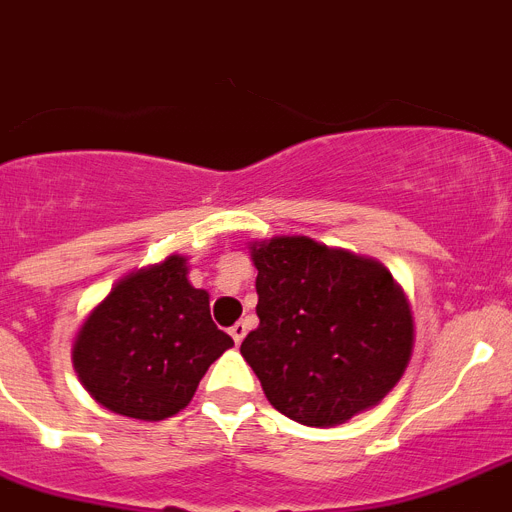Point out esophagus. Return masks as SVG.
I'll use <instances>...</instances> for the list:
<instances>
[{
    "label": "esophagus",
    "instance_id": "esophagus-1",
    "mask_svg": "<svg viewBox=\"0 0 512 512\" xmlns=\"http://www.w3.org/2000/svg\"><path fill=\"white\" fill-rule=\"evenodd\" d=\"M247 322H236L234 328H231V338H234V343L239 346V343L244 341V336H247Z\"/></svg>",
    "mask_w": 512,
    "mask_h": 512
}]
</instances>
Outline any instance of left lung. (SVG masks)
I'll list each match as a JSON object with an SVG mask.
<instances>
[{
	"label": "left lung",
	"mask_w": 512,
	"mask_h": 512,
	"mask_svg": "<svg viewBox=\"0 0 512 512\" xmlns=\"http://www.w3.org/2000/svg\"><path fill=\"white\" fill-rule=\"evenodd\" d=\"M260 325L242 341L273 409L336 427L395 388L414 351V312L380 260L309 236L249 242Z\"/></svg>",
	"instance_id": "left-lung-1"
}]
</instances>
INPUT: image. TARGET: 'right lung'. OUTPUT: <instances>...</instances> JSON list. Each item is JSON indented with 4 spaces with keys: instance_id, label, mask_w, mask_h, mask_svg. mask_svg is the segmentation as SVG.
<instances>
[{
    "instance_id": "1",
    "label": "right lung",
    "mask_w": 512,
    "mask_h": 512,
    "mask_svg": "<svg viewBox=\"0 0 512 512\" xmlns=\"http://www.w3.org/2000/svg\"><path fill=\"white\" fill-rule=\"evenodd\" d=\"M190 257L169 255L119 278L72 338V367L103 409L161 422L192 401L234 346L210 320V294L190 283Z\"/></svg>"
}]
</instances>
